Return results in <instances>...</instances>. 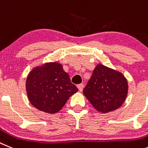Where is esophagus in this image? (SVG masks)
Returning <instances> with one entry per match:
<instances>
[{
	"mask_svg": "<svg viewBox=\"0 0 148 148\" xmlns=\"http://www.w3.org/2000/svg\"><path fill=\"white\" fill-rule=\"evenodd\" d=\"M77 88H78V89H79V92H82L83 89V84L80 83V84L77 85Z\"/></svg>",
	"mask_w": 148,
	"mask_h": 148,
	"instance_id": "esophagus-1",
	"label": "esophagus"
}]
</instances>
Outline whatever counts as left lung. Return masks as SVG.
Listing matches in <instances>:
<instances>
[{
	"instance_id": "1",
	"label": "left lung",
	"mask_w": 148,
	"mask_h": 148,
	"mask_svg": "<svg viewBox=\"0 0 148 148\" xmlns=\"http://www.w3.org/2000/svg\"><path fill=\"white\" fill-rule=\"evenodd\" d=\"M128 94L127 79L121 72L97 64L83 89L86 96L99 112L107 113L122 106Z\"/></svg>"
}]
</instances>
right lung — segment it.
<instances>
[{"mask_svg":"<svg viewBox=\"0 0 148 148\" xmlns=\"http://www.w3.org/2000/svg\"><path fill=\"white\" fill-rule=\"evenodd\" d=\"M26 92L29 101L37 110L55 114L62 109L71 96L78 92L69 75L58 62L36 65L28 74Z\"/></svg>","mask_w":148,"mask_h":148,"instance_id":"obj_1","label":"right lung"}]
</instances>
